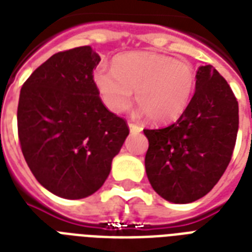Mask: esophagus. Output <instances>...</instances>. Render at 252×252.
Instances as JSON below:
<instances>
[{
  "label": "esophagus",
  "instance_id": "34e87169",
  "mask_svg": "<svg viewBox=\"0 0 252 252\" xmlns=\"http://www.w3.org/2000/svg\"><path fill=\"white\" fill-rule=\"evenodd\" d=\"M128 126H129L130 132H133V133H138V132H141L142 130L141 126H138V124H136V123L128 122Z\"/></svg>",
  "mask_w": 252,
  "mask_h": 252
}]
</instances>
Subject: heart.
Returning a JSON list of instances; mask_svg holds the SVG:
<instances>
[{
    "instance_id": "heart-1",
    "label": "heart",
    "mask_w": 252,
    "mask_h": 252,
    "mask_svg": "<svg viewBox=\"0 0 252 252\" xmlns=\"http://www.w3.org/2000/svg\"><path fill=\"white\" fill-rule=\"evenodd\" d=\"M103 103L123 112L136 102L150 122L171 123L183 114L195 91V72L187 61L154 52H129L114 59L112 69L99 66L93 74Z\"/></svg>"
}]
</instances>
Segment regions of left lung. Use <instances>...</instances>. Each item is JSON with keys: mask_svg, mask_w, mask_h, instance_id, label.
Returning a JSON list of instances; mask_svg holds the SVG:
<instances>
[{"mask_svg": "<svg viewBox=\"0 0 252 252\" xmlns=\"http://www.w3.org/2000/svg\"><path fill=\"white\" fill-rule=\"evenodd\" d=\"M238 124V102L226 80L212 65L200 66L195 94L180 118L165 128L144 129L146 175L154 191L175 204L207 195L230 162Z\"/></svg>", "mask_w": 252, "mask_h": 252, "instance_id": "8db88e82", "label": "left lung"}]
</instances>
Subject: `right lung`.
Segmentation results:
<instances>
[{
  "label": "right lung",
  "mask_w": 252,
  "mask_h": 252,
  "mask_svg": "<svg viewBox=\"0 0 252 252\" xmlns=\"http://www.w3.org/2000/svg\"><path fill=\"white\" fill-rule=\"evenodd\" d=\"M100 57L91 47L55 53L22 86L18 137L36 180L64 199L98 191L129 128L99 96L93 73Z\"/></svg>",
  "instance_id": "right-lung-1"
}]
</instances>
